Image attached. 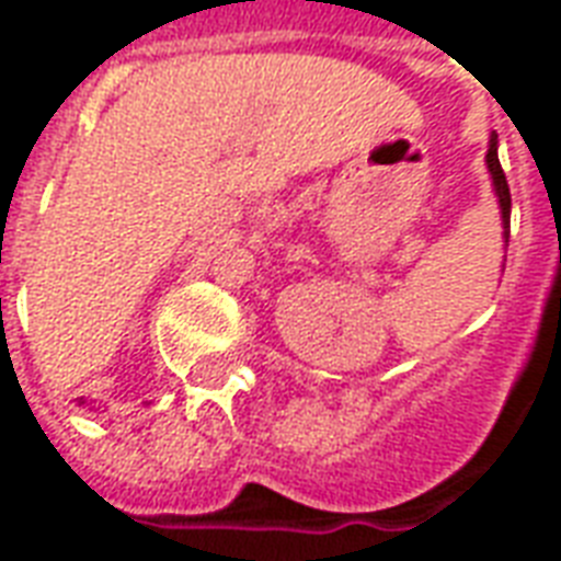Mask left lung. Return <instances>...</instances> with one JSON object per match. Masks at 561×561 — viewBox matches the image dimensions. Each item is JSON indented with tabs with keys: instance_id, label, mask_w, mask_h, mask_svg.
Returning a JSON list of instances; mask_svg holds the SVG:
<instances>
[{
	"instance_id": "1",
	"label": "left lung",
	"mask_w": 561,
	"mask_h": 561,
	"mask_svg": "<svg viewBox=\"0 0 561 561\" xmlns=\"http://www.w3.org/2000/svg\"><path fill=\"white\" fill-rule=\"evenodd\" d=\"M486 168L493 173V185H495V197H499V207H502V221H505V237L511 231V188H507L505 171L499 164V152H495V138H490V149H486Z\"/></svg>"
}]
</instances>
